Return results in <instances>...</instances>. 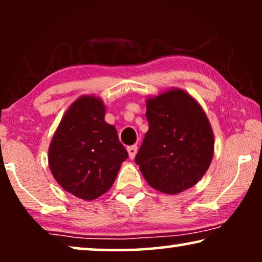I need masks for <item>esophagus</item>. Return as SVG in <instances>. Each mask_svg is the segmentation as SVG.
<instances>
[{"instance_id":"esophagus-1","label":"esophagus","mask_w":262,"mask_h":262,"mask_svg":"<svg viewBox=\"0 0 262 262\" xmlns=\"http://www.w3.org/2000/svg\"><path fill=\"white\" fill-rule=\"evenodd\" d=\"M127 152H128V157H130L131 160H134L135 156H136V154H137V146H136V145L128 146Z\"/></svg>"}]
</instances>
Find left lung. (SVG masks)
Masks as SVG:
<instances>
[{"mask_svg":"<svg viewBox=\"0 0 262 262\" xmlns=\"http://www.w3.org/2000/svg\"><path fill=\"white\" fill-rule=\"evenodd\" d=\"M149 130L136 156L146 182L166 194L193 187L214 152L212 127L200 103L181 88L145 100Z\"/></svg>","mask_w":262,"mask_h":262,"instance_id":"left-lung-1","label":"left lung"}]
</instances>
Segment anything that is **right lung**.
I'll list each match as a JSON object with an SVG mask.
<instances>
[{
  "instance_id": "right-lung-1",
  "label": "right lung",
  "mask_w": 262,
  "mask_h": 262,
  "mask_svg": "<svg viewBox=\"0 0 262 262\" xmlns=\"http://www.w3.org/2000/svg\"><path fill=\"white\" fill-rule=\"evenodd\" d=\"M99 96L81 95L63 114L49 146L50 170L64 191L94 200L112 187L127 151L106 123Z\"/></svg>"
}]
</instances>
